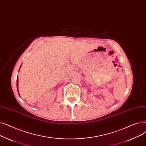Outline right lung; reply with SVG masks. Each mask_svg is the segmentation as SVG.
<instances>
[{
  "instance_id": "1",
  "label": "right lung",
  "mask_w": 146,
  "mask_h": 146,
  "mask_svg": "<svg viewBox=\"0 0 146 146\" xmlns=\"http://www.w3.org/2000/svg\"><path fill=\"white\" fill-rule=\"evenodd\" d=\"M21 68V67H20ZM17 90H18V78L17 77ZM18 94H19V93H18Z\"/></svg>"
}]
</instances>
